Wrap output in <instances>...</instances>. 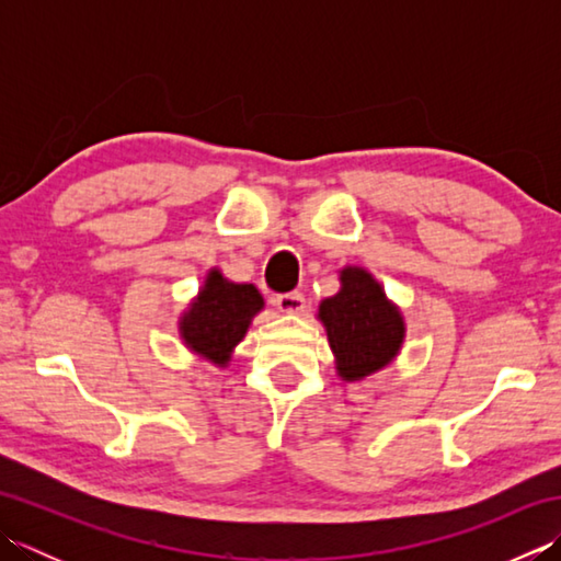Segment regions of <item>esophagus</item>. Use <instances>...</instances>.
<instances>
[{"mask_svg":"<svg viewBox=\"0 0 561 561\" xmlns=\"http://www.w3.org/2000/svg\"><path fill=\"white\" fill-rule=\"evenodd\" d=\"M274 306H277L279 311L287 313V316H299V313H304L306 299H304V296H301L299 291L282 294V296H277V299H274Z\"/></svg>","mask_w":561,"mask_h":561,"instance_id":"esophagus-1","label":"esophagus"}]
</instances>
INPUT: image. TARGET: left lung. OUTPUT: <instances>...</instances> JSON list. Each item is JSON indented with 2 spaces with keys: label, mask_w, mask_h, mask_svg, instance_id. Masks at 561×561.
I'll return each mask as SVG.
<instances>
[{
  "label": "left lung",
  "mask_w": 561,
  "mask_h": 561,
  "mask_svg": "<svg viewBox=\"0 0 561 561\" xmlns=\"http://www.w3.org/2000/svg\"><path fill=\"white\" fill-rule=\"evenodd\" d=\"M337 277L340 291L318 304L316 318L325 328L335 374L354 383L398 359L408 325L400 306L366 267L344 265Z\"/></svg>",
  "instance_id": "obj_1"
}]
</instances>
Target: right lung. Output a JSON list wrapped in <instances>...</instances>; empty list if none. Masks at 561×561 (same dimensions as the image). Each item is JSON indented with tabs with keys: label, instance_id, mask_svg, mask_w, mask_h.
Segmentation results:
<instances>
[{
	"label": "right lung",
	"instance_id": "right-lung-1",
	"mask_svg": "<svg viewBox=\"0 0 561 561\" xmlns=\"http://www.w3.org/2000/svg\"><path fill=\"white\" fill-rule=\"evenodd\" d=\"M260 311H265V299L253 284L231 282L219 267H211L178 316V335L199 359L226 368Z\"/></svg>",
	"mask_w": 561,
	"mask_h": 561
}]
</instances>
